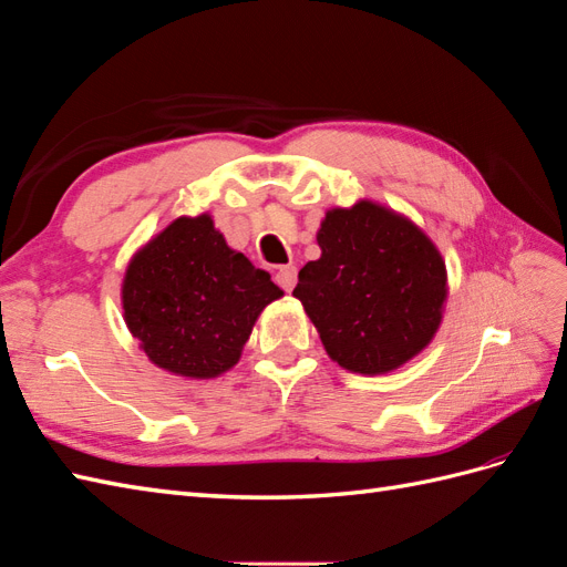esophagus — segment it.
I'll use <instances>...</instances> for the list:
<instances>
[{"instance_id":"1","label":"esophagus","mask_w":567,"mask_h":567,"mask_svg":"<svg viewBox=\"0 0 567 567\" xmlns=\"http://www.w3.org/2000/svg\"><path fill=\"white\" fill-rule=\"evenodd\" d=\"M298 281V271L293 265H286V267H279V271H276V284H279L286 293L293 291V286Z\"/></svg>"}]
</instances>
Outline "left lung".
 Returning a JSON list of instances; mask_svg holds the SVG:
<instances>
[{"mask_svg":"<svg viewBox=\"0 0 567 567\" xmlns=\"http://www.w3.org/2000/svg\"><path fill=\"white\" fill-rule=\"evenodd\" d=\"M317 245L322 255L300 269L293 296L331 361L382 375L433 341L443 322L447 269L413 220L361 199L324 214Z\"/></svg>","mask_w":567,"mask_h":567,"instance_id":"8db88e82","label":"left lung"}]
</instances>
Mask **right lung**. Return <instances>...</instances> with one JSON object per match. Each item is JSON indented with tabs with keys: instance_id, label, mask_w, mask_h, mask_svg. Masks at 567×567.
Instances as JSON below:
<instances>
[{
	"instance_id": "right-lung-1",
	"label": "right lung",
	"mask_w": 567,
	"mask_h": 567,
	"mask_svg": "<svg viewBox=\"0 0 567 567\" xmlns=\"http://www.w3.org/2000/svg\"><path fill=\"white\" fill-rule=\"evenodd\" d=\"M284 291L230 250L209 214L179 216L136 252L122 281L124 322L148 361L212 380L240 361L259 312Z\"/></svg>"
}]
</instances>
